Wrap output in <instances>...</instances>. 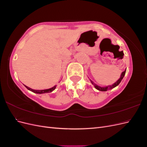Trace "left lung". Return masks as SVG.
Instances as JSON below:
<instances>
[{
    "label": "left lung",
    "instance_id": "8db88e82",
    "mask_svg": "<svg viewBox=\"0 0 147 147\" xmlns=\"http://www.w3.org/2000/svg\"><path fill=\"white\" fill-rule=\"evenodd\" d=\"M126 71V69L125 70H124V72H123L121 73V77H120V78L118 80H117L116 82H115V83H113V84H112V85H109V86H105V87H100V86H98V85H97L96 84H95L92 80H90V81H91V83L93 84V85L94 86L95 88L97 89V90L100 91H108V90H112V89L114 88L115 87H116V86H117L118 85V84L120 83V82H121L122 79L123 78V77H124V75H125Z\"/></svg>",
    "mask_w": 147,
    "mask_h": 147
}]
</instances>
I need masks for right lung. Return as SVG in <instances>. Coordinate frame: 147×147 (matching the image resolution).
I'll use <instances>...</instances> for the list:
<instances>
[{
    "instance_id": "obj_1",
    "label": "right lung",
    "mask_w": 147,
    "mask_h": 147,
    "mask_svg": "<svg viewBox=\"0 0 147 147\" xmlns=\"http://www.w3.org/2000/svg\"><path fill=\"white\" fill-rule=\"evenodd\" d=\"M25 87L28 89V90L32 91L34 93H37V94H43V93H48V92H52L53 91H54L55 90V88L56 87V86L55 85V86H53V88H50V89H47V90H32V89L30 88L29 87L27 86L24 85Z\"/></svg>"
}]
</instances>
